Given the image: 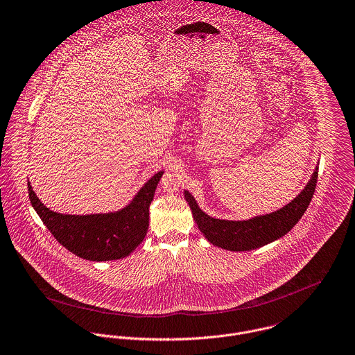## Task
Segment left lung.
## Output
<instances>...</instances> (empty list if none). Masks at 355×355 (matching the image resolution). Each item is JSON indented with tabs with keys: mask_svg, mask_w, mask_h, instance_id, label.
Masks as SVG:
<instances>
[{
	"mask_svg": "<svg viewBox=\"0 0 355 355\" xmlns=\"http://www.w3.org/2000/svg\"><path fill=\"white\" fill-rule=\"evenodd\" d=\"M317 180L318 168L314 171L303 192L289 205L275 213L254 217L248 221H228L209 217L199 209L188 191L184 193L199 230L210 243L232 252H246L282 238L299 223L313 199Z\"/></svg>",
	"mask_w": 355,
	"mask_h": 355,
	"instance_id": "8db88e82",
	"label": "left lung"
}]
</instances>
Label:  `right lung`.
<instances>
[{
  "label": "right lung",
  "instance_id": "add662e5",
  "mask_svg": "<svg viewBox=\"0 0 355 355\" xmlns=\"http://www.w3.org/2000/svg\"><path fill=\"white\" fill-rule=\"evenodd\" d=\"M163 171L155 174L134 200L117 213L69 216L45 207L30 182L31 206L53 238L73 254L89 261L119 260L128 256L145 238L149 227V205Z\"/></svg>",
  "mask_w": 355,
  "mask_h": 355
}]
</instances>
